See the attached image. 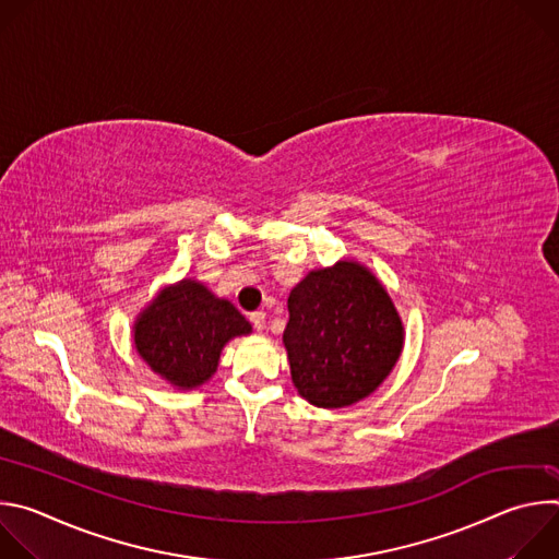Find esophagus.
Masks as SVG:
<instances>
[{
    "instance_id": "esophagus-1",
    "label": "esophagus",
    "mask_w": 559,
    "mask_h": 559,
    "mask_svg": "<svg viewBox=\"0 0 559 559\" xmlns=\"http://www.w3.org/2000/svg\"><path fill=\"white\" fill-rule=\"evenodd\" d=\"M250 321H252V325H254L259 332H263V330H265V311H252V313H250Z\"/></svg>"
}]
</instances>
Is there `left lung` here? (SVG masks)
<instances>
[{
    "mask_svg": "<svg viewBox=\"0 0 559 559\" xmlns=\"http://www.w3.org/2000/svg\"><path fill=\"white\" fill-rule=\"evenodd\" d=\"M292 382L307 403L349 407L401 358L405 328L382 283L356 261L311 270L287 298Z\"/></svg>",
    "mask_w": 559,
    "mask_h": 559,
    "instance_id": "8db88e82",
    "label": "left lung"
}]
</instances>
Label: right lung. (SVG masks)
Returning <instances> with one entry per match:
<instances>
[{"instance_id": "obj_1", "label": "right lung", "mask_w": 559, "mask_h": 559, "mask_svg": "<svg viewBox=\"0 0 559 559\" xmlns=\"http://www.w3.org/2000/svg\"><path fill=\"white\" fill-rule=\"evenodd\" d=\"M132 330L136 354L177 389L207 382L223 347L236 336L252 334L241 311L192 278L158 292Z\"/></svg>"}]
</instances>
